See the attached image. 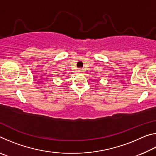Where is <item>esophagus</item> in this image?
<instances>
[{
  "instance_id": "obj_1",
  "label": "esophagus",
  "mask_w": 156,
  "mask_h": 156,
  "mask_svg": "<svg viewBox=\"0 0 156 156\" xmlns=\"http://www.w3.org/2000/svg\"><path fill=\"white\" fill-rule=\"evenodd\" d=\"M84 72V71H83V69H81V68H79L78 69V72L82 73V72Z\"/></svg>"
}]
</instances>
